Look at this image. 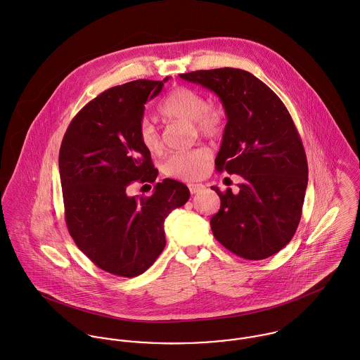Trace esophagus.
<instances>
[{"mask_svg":"<svg viewBox=\"0 0 360 360\" xmlns=\"http://www.w3.org/2000/svg\"><path fill=\"white\" fill-rule=\"evenodd\" d=\"M188 188L191 191V194H195L198 191H201L204 188V184H198V183H190L188 184Z\"/></svg>","mask_w":360,"mask_h":360,"instance_id":"obj_1","label":"esophagus"}]
</instances>
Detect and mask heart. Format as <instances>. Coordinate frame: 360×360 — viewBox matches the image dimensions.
<instances>
[{"label":"heart","instance_id":"obj_1","mask_svg":"<svg viewBox=\"0 0 360 360\" xmlns=\"http://www.w3.org/2000/svg\"><path fill=\"white\" fill-rule=\"evenodd\" d=\"M163 117L172 120H186L194 123L200 134L206 137L216 136L223 123V115L217 108L209 106L205 97L191 89H174L159 108ZM139 137L143 147L151 153L159 154L163 148L160 137L154 124L143 120L139 129ZM210 151L205 147L193 148L190 151L170 155L162 169L166 176L181 180H197L202 177L210 163Z\"/></svg>","mask_w":360,"mask_h":360}]
</instances>
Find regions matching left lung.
<instances>
[{
	"label": "left lung",
	"instance_id": "8db88e82",
	"mask_svg": "<svg viewBox=\"0 0 360 360\" xmlns=\"http://www.w3.org/2000/svg\"><path fill=\"white\" fill-rule=\"evenodd\" d=\"M213 91L227 123L216 167L238 174V194L220 191L210 219L214 238L250 260L277 254L294 237L308 187L307 155L281 100L252 73L234 68L179 75Z\"/></svg>",
	"mask_w": 360,
	"mask_h": 360
}]
</instances>
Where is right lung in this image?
Listing matches in <instances>:
<instances>
[{"label":"right lung","mask_w":360,"mask_h":360,"mask_svg":"<svg viewBox=\"0 0 360 360\" xmlns=\"http://www.w3.org/2000/svg\"><path fill=\"white\" fill-rule=\"evenodd\" d=\"M162 82L134 80L112 87L70 122L59 150L65 219L79 250L105 271L143 274L165 248V219L190 198L186 184L156 183L148 197H130L133 181L154 183L158 170L139 129L146 103Z\"/></svg>","instance_id":"add662e5"}]
</instances>
